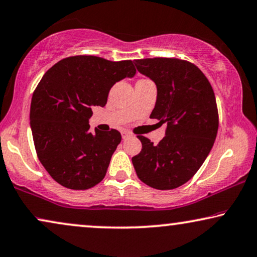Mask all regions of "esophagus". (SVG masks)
Here are the masks:
<instances>
[{
  "label": "esophagus",
  "instance_id": "34e87169",
  "mask_svg": "<svg viewBox=\"0 0 257 257\" xmlns=\"http://www.w3.org/2000/svg\"><path fill=\"white\" fill-rule=\"evenodd\" d=\"M121 137H122V139H126V138H128V137H131V133H130L128 131H122Z\"/></svg>",
  "mask_w": 257,
  "mask_h": 257
}]
</instances>
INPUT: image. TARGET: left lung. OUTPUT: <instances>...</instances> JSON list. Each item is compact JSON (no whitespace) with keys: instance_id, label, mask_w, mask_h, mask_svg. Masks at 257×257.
Masks as SVG:
<instances>
[{"instance_id":"1","label":"left lung","mask_w":257,"mask_h":257,"mask_svg":"<svg viewBox=\"0 0 257 257\" xmlns=\"http://www.w3.org/2000/svg\"><path fill=\"white\" fill-rule=\"evenodd\" d=\"M135 65L157 86L150 118L166 124V130L157 145L138 136L143 148L132 158L133 166L146 185L176 189L198 171L215 143L218 112L214 89L201 69L185 60L142 59Z\"/></svg>"}]
</instances>
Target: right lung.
Returning <instances> with one entry per match:
<instances>
[{
	"label": "right lung",
	"instance_id": "right-lung-1",
	"mask_svg": "<svg viewBox=\"0 0 257 257\" xmlns=\"http://www.w3.org/2000/svg\"><path fill=\"white\" fill-rule=\"evenodd\" d=\"M135 74L131 60L78 55L62 59L42 76L29 119L39 161L59 184L86 190L104 179L121 135L89 131L92 108L104 107L112 86Z\"/></svg>",
	"mask_w": 257,
	"mask_h": 257
}]
</instances>
